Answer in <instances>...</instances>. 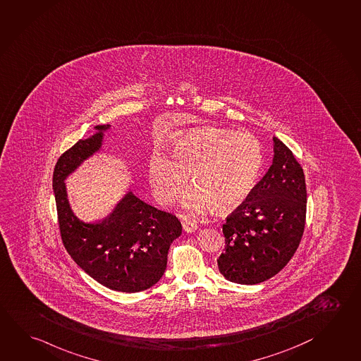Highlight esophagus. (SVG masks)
I'll return each mask as SVG.
<instances>
[{"mask_svg": "<svg viewBox=\"0 0 361 361\" xmlns=\"http://www.w3.org/2000/svg\"><path fill=\"white\" fill-rule=\"evenodd\" d=\"M183 229L185 233H195L197 230V224L190 220H185L183 223Z\"/></svg>", "mask_w": 361, "mask_h": 361, "instance_id": "esophagus-1", "label": "esophagus"}]
</instances>
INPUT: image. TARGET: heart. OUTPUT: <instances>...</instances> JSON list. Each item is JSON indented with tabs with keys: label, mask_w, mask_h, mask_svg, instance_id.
Instances as JSON below:
<instances>
[{
	"label": "heart",
	"mask_w": 361,
	"mask_h": 361,
	"mask_svg": "<svg viewBox=\"0 0 361 361\" xmlns=\"http://www.w3.org/2000/svg\"><path fill=\"white\" fill-rule=\"evenodd\" d=\"M261 145L250 133L204 128L178 136L171 159L155 150L147 164V177L160 204H171L192 177L193 187L184 193L185 210L202 214L234 210L250 197L262 171Z\"/></svg>",
	"instance_id": "obj_1"
}]
</instances>
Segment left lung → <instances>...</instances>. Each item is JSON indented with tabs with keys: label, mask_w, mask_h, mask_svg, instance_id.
<instances>
[{
	"label": "left lung",
	"mask_w": 361,
	"mask_h": 361,
	"mask_svg": "<svg viewBox=\"0 0 361 361\" xmlns=\"http://www.w3.org/2000/svg\"><path fill=\"white\" fill-rule=\"evenodd\" d=\"M274 140L272 164L250 197L224 224L225 252L217 259L228 281L256 285L279 274L302 240L307 187L288 146Z\"/></svg>",
	"instance_id": "1"
}]
</instances>
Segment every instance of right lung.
Segmentation results:
<instances>
[{
  "mask_svg": "<svg viewBox=\"0 0 361 361\" xmlns=\"http://www.w3.org/2000/svg\"><path fill=\"white\" fill-rule=\"evenodd\" d=\"M111 128L95 126L90 137L80 140L59 157L53 171L59 229L68 255L95 281L116 291L138 293L164 275L168 252L182 234V225L130 188L102 221L86 223L75 215L66 180L86 160L103 152L105 133Z\"/></svg>",
  "mask_w": 361,
  "mask_h": 361,
  "instance_id": "obj_1",
  "label": "right lung"
}]
</instances>
